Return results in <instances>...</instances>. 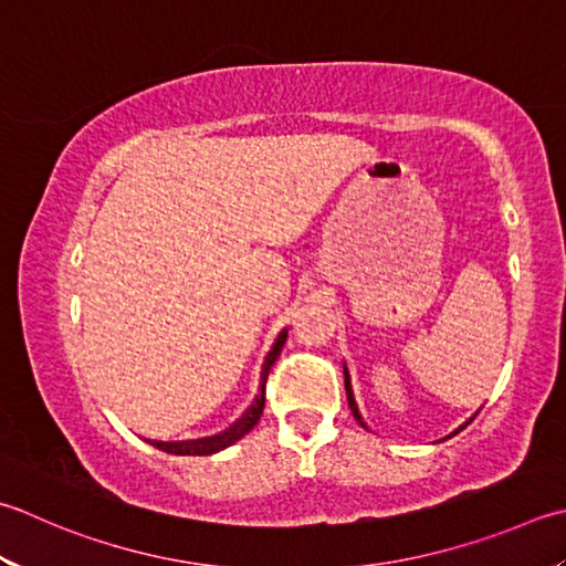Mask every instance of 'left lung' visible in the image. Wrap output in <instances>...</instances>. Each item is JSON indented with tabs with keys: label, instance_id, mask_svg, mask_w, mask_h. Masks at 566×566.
<instances>
[{
	"label": "left lung",
	"instance_id": "8db88e82",
	"mask_svg": "<svg viewBox=\"0 0 566 566\" xmlns=\"http://www.w3.org/2000/svg\"><path fill=\"white\" fill-rule=\"evenodd\" d=\"M346 395H348V405H350V412H353V417L358 419V422L363 424V419H360V412H358V407H356V400H353V390H350V380H348V373H346ZM365 427V424H363Z\"/></svg>",
	"mask_w": 566,
	"mask_h": 566
}]
</instances>
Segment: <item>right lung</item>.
<instances>
[{"label": "right lung", "mask_w": 566, "mask_h": 566, "mask_svg": "<svg viewBox=\"0 0 566 566\" xmlns=\"http://www.w3.org/2000/svg\"><path fill=\"white\" fill-rule=\"evenodd\" d=\"M284 340H286V331H282L280 338H276V343H274L272 350H270L268 360H264L260 397L252 402V407L238 419L235 424H232L226 431H220V434H216V437H208V439H196V441H151V447H157V449H161L166 453H176V457H208V453H216V451L226 449L230 444H235L238 439L245 437L248 431L260 422L262 409H264V385H268V378H270V370H272L274 360L280 358Z\"/></svg>", "instance_id": "add662e5"}]
</instances>
